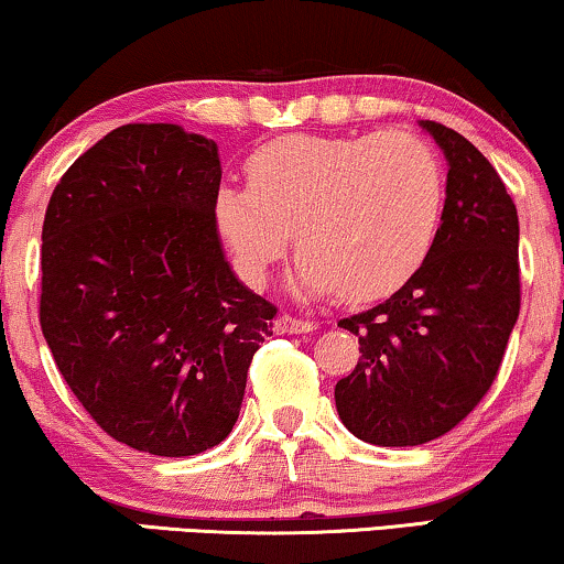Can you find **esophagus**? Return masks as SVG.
Segmentation results:
<instances>
[{"instance_id": "obj_1", "label": "esophagus", "mask_w": 564, "mask_h": 564, "mask_svg": "<svg viewBox=\"0 0 564 564\" xmlns=\"http://www.w3.org/2000/svg\"><path fill=\"white\" fill-rule=\"evenodd\" d=\"M315 325L307 321H300V317L292 315H280L274 321V333L276 336H297V333H313Z\"/></svg>"}]
</instances>
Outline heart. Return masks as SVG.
I'll return each instance as SVG.
<instances>
[{
	"label": "heart",
	"instance_id": "heart-1",
	"mask_svg": "<svg viewBox=\"0 0 564 564\" xmlns=\"http://www.w3.org/2000/svg\"><path fill=\"white\" fill-rule=\"evenodd\" d=\"M249 185L221 183L210 210L234 264L267 280L290 231L295 290L350 302L394 295L427 262L445 203L437 152L417 134H292L247 162Z\"/></svg>",
	"mask_w": 564,
	"mask_h": 564
}]
</instances>
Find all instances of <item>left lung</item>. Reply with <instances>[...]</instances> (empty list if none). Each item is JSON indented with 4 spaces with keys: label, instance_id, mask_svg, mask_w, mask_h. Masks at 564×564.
Here are the masks:
<instances>
[{
    "label": "left lung",
    "instance_id": "8db88e82",
    "mask_svg": "<svg viewBox=\"0 0 564 564\" xmlns=\"http://www.w3.org/2000/svg\"><path fill=\"white\" fill-rule=\"evenodd\" d=\"M447 162L437 239L381 305L338 323L361 358L336 383L340 422L381 447L430 443L468 417L496 379L519 317V216L491 162L463 134L417 121Z\"/></svg>",
    "mask_w": 564,
    "mask_h": 564
}]
</instances>
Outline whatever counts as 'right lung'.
I'll use <instances>...</instances> for the list:
<instances>
[{
  "instance_id": "right-lung-1",
  "label": "right lung",
  "mask_w": 564,
  "mask_h": 564,
  "mask_svg": "<svg viewBox=\"0 0 564 564\" xmlns=\"http://www.w3.org/2000/svg\"><path fill=\"white\" fill-rule=\"evenodd\" d=\"M218 144L181 124H124L55 185L43 224L40 325L104 432L165 458L239 420L276 307L226 262L214 221Z\"/></svg>"
}]
</instances>
